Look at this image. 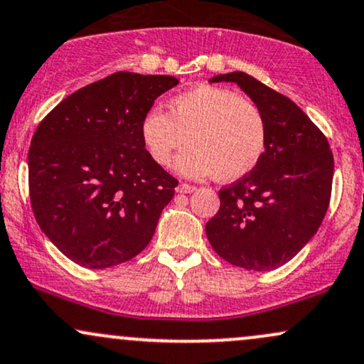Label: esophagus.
<instances>
[{"label":"esophagus","instance_id":"obj_1","mask_svg":"<svg viewBox=\"0 0 364 364\" xmlns=\"http://www.w3.org/2000/svg\"><path fill=\"white\" fill-rule=\"evenodd\" d=\"M194 191H196V187L189 186V183H178L177 186L178 194H191V192H194Z\"/></svg>","mask_w":364,"mask_h":364}]
</instances>
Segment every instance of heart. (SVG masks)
Returning <instances> with one entry per match:
<instances>
[{
  "label": "heart",
  "instance_id": "heart-1",
  "mask_svg": "<svg viewBox=\"0 0 364 364\" xmlns=\"http://www.w3.org/2000/svg\"><path fill=\"white\" fill-rule=\"evenodd\" d=\"M139 134L149 158L161 166L189 141L192 146L177 156L175 168L191 178L215 175L218 181H237L259 164L266 149V124L257 105L213 85L177 95L168 112L148 110Z\"/></svg>",
  "mask_w": 364,
  "mask_h": 364
}]
</instances>
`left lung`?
<instances>
[{
	"label": "left lung",
	"instance_id": "8db88e82",
	"mask_svg": "<svg viewBox=\"0 0 364 364\" xmlns=\"http://www.w3.org/2000/svg\"><path fill=\"white\" fill-rule=\"evenodd\" d=\"M237 83L266 124V149L254 170L221 189L220 211L206 235L220 257L249 271H272L291 260L317 233L331 200L334 156L303 110L243 71L209 83Z\"/></svg>",
	"mask_w": 364,
	"mask_h": 364
}]
</instances>
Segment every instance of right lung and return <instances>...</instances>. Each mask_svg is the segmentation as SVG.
<instances>
[{"instance_id":"obj_1","label":"right lung","mask_w":364,"mask_h":364,"mask_svg":"<svg viewBox=\"0 0 364 364\" xmlns=\"http://www.w3.org/2000/svg\"><path fill=\"white\" fill-rule=\"evenodd\" d=\"M177 78L119 71L71 93L38 124L28 149L33 215L73 262L105 269L139 254L177 181L149 158L143 115Z\"/></svg>"}]
</instances>
